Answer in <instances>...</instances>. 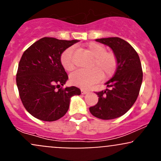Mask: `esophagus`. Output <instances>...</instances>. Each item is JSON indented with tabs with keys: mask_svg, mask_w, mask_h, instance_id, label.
<instances>
[{
	"mask_svg": "<svg viewBox=\"0 0 161 161\" xmlns=\"http://www.w3.org/2000/svg\"><path fill=\"white\" fill-rule=\"evenodd\" d=\"M81 92H82V94H86L87 92H88V91L86 90H83V89H82V90H81Z\"/></svg>",
	"mask_w": 161,
	"mask_h": 161,
	"instance_id": "obj_1",
	"label": "esophagus"
}]
</instances>
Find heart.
Masks as SVG:
<instances>
[{"label":"heart","instance_id":"1","mask_svg":"<svg viewBox=\"0 0 161 161\" xmlns=\"http://www.w3.org/2000/svg\"><path fill=\"white\" fill-rule=\"evenodd\" d=\"M86 51L92 56L90 70H78L71 73L70 82L71 84L82 88H88L101 78H109L114 74L117 69V58L112 52H107L104 46L97 43H89ZM74 48L69 47L62 53L61 63L66 71H71L74 69L73 61Z\"/></svg>","mask_w":161,"mask_h":161}]
</instances>
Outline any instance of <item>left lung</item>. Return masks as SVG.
Instances as JSON below:
<instances>
[{"instance_id": "obj_1", "label": "left lung", "mask_w": 161, "mask_h": 161, "mask_svg": "<svg viewBox=\"0 0 161 161\" xmlns=\"http://www.w3.org/2000/svg\"><path fill=\"white\" fill-rule=\"evenodd\" d=\"M111 48L116 56V71L106 82L108 89L97 92L98 103L90 107L96 118L111 120L126 113L136 102L142 82V70L137 52L125 40L118 37L97 39Z\"/></svg>"}]
</instances>
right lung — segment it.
<instances>
[{
  "mask_svg": "<svg viewBox=\"0 0 161 161\" xmlns=\"http://www.w3.org/2000/svg\"><path fill=\"white\" fill-rule=\"evenodd\" d=\"M77 42L43 37L22 54L16 83L22 104L37 119H60L67 113L71 97L80 95L77 87H61L69 79L61 63V53Z\"/></svg>",
  "mask_w": 161,
  "mask_h": 161,
  "instance_id": "1",
  "label": "right lung"
}]
</instances>
